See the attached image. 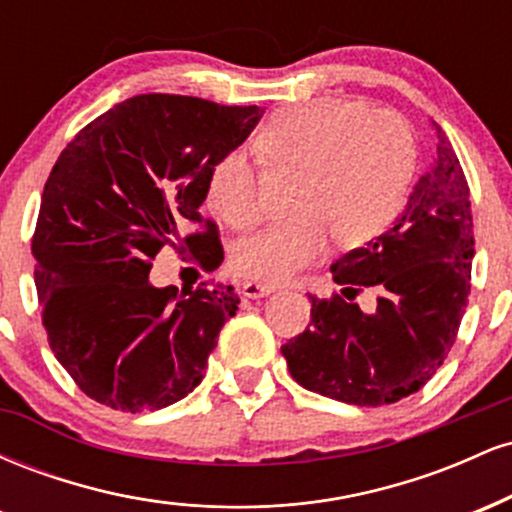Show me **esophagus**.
<instances>
[{
  "label": "esophagus",
  "mask_w": 512,
  "mask_h": 512,
  "mask_svg": "<svg viewBox=\"0 0 512 512\" xmlns=\"http://www.w3.org/2000/svg\"><path fill=\"white\" fill-rule=\"evenodd\" d=\"M274 293V286L269 284H260V281H245L243 284V296L245 298H264Z\"/></svg>",
  "instance_id": "esophagus-1"
}]
</instances>
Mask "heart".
Returning <instances> with one entry per match:
<instances>
[{
  "label": "heart",
  "instance_id": "b5f03b06",
  "mask_svg": "<svg viewBox=\"0 0 512 512\" xmlns=\"http://www.w3.org/2000/svg\"><path fill=\"white\" fill-rule=\"evenodd\" d=\"M257 146L274 173H301L293 197L298 219L243 240L231 255L233 272L269 286L315 262L330 236L344 248L378 236L395 219L416 163L404 117L351 101L279 110L262 127ZM207 199L236 231L260 223V180L245 151L216 163Z\"/></svg>",
  "mask_w": 512,
  "mask_h": 512
}]
</instances>
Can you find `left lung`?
Returning <instances> with one entry per match:
<instances>
[{
    "mask_svg": "<svg viewBox=\"0 0 512 512\" xmlns=\"http://www.w3.org/2000/svg\"><path fill=\"white\" fill-rule=\"evenodd\" d=\"M436 158L399 219L332 264L342 293L315 298L310 325L281 346L298 385L383 407L414 395L443 366L472 289V202L455 149L436 122ZM379 296L370 311L355 298Z\"/></svg>",
    "mask_w": 512,
    "mask_h": 512,
    "instance_id": "left-lung-1",
    "label": "left lung"
}]
</instances>
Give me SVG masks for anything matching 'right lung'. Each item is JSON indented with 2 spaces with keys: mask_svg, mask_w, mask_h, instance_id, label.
<instances>
[{
  "mask_svg": "<svg viewBox=\"0 0 512 512\" xmlns=\"http://www.w3.org/2000/svg\"><path fill=\"white\" fill-rule=\"evenodd\" d=\"M262 115L144 93L88 122L57 158L31 243L35 289L50 349L84 395L137 414L202 383L238 293L156 289L149 272L163 250L190 252L204 272L223 262L219 228L199 209L211 170Z\"/></svg>",
  "mask_w": 512,
  "mask_h": 512,
  "instance_id": "1",
  "label": "right lung"
}]
</instances>
